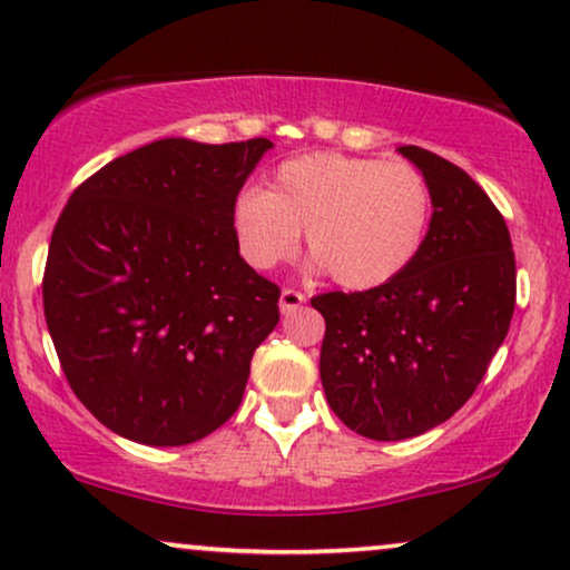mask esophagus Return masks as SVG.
<instances>
[{
  "label": "esophagus",
  "mask_w": 570,
  "mask_h": 570,
  "mask_svg": "<svg viewBox=\"0 0 570 570\" xmlns=\"http://www.w3.org/2000/svg\"><path fill=\"white\" fill-rule=\"evenodd\" d=\"M304 304H306V296H304V293L293 291V287H285L283 296H279V312H283V314H293L296 308H301Z\"/></svg>",
  "instance_id": "esophagus-1"
}]
</instances>
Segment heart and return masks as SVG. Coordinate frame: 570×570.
Segmentation results:
<instances>
[{
	"label": "heart",
	"mask_w": 570,
	"mask_h": 570,
	"mask_svg": "<svg viewBox=\"0 0 570 570\" xmlns=\"http://www.w3.org/2000/svg\"><path fill=\"white\" fill-rule=\"evenodd\" d=\"M433 224V189L406 160L314 153L274 168L266 193L232 206L237 248L253 269L291 262L298 232L308 256L346 291H375L417 262Z\"/></svg>",
	"instance_id": "obj_1"
}]
</instances>
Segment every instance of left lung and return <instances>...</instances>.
Returning a JSON list of instances; mask_svg holds the SVG:
<instances>
[{
  "instance_id": "obj_1",
  "label": "left lung",
  "mask_w": 570,
  "mask_h": 570,
  "mask_svg": "<svg viewBox=\"0 0 570 570\" xmlns=\"http://www.w3.org/2000/svg\"><path fill=\"white\" fill-rule=\"evenodd\" d=\"M433 189L420 258L375 291L322 293L320 375L351 431L402 441L431 431L473 396L515 308V253L500 208L460 166L399 147Z\"/></svg>"
}]
</instances>
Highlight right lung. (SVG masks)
Returning <instances> with one entry per match:
<instances>
[{"label":"right lung","instance_id":"right-lung-1","mask_svg":"<svg viewBox=\"0 0 570 570\" xmlns=\"http://www.w3.org/2000/svg\"><path fill=\"white\" fill-rule=\"evenodd\" d=\"M272 142L158 139L73 189L41 296L70 391L147 446H185L243 402L279 287L237 248L232 206Z\"/></svg>","mask_w":570,"mask_h":570}]
</instances>
